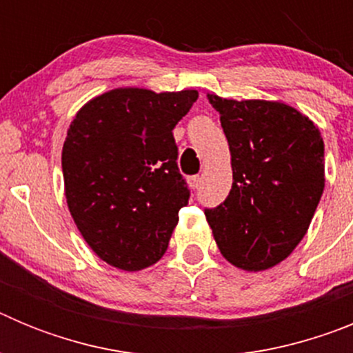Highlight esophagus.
<instances>
[{"instance_id": "34e87169", "label": "esophagus", "mask_w": 353, "mask_h": 353, "mask_svg": "<svg viewBox=\"0 0 353 353\" xmlns=\"http://www.w3.org/2000/svg\"><path fill=\"white\" fill-rule=\"evenodd\" d=\"M189 185H191L192 189H199V185H201V176H199V174L191 176V179H189Z\"/></svg>"}]
</instances>
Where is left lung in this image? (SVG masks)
<instances>
[{
  "label": "left lung",
  "instance_id": "1",
  "mask_svg": "<svg viewBox=\"0 0 353 353\" xmlns=\"http://www.w3.org/2000/svg\"><path fill=\"white\" fill-rule=\"evenodd\" d=\"M232 154V191L205 208L221 254L244 270L270 269L297 248L323 187V139L305 114L270 101L208 93Z\"/></svg>",
  "mask_w": 353,
  "mask_h": 353
}]
</instances>
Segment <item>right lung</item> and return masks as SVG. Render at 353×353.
I'll return each mask as SVG.
<instances>
[{
    "instance_id": "obj_1",
    "label": "right lung",
    "mask_w": 353,
    "mask_h": 353,
    "mask_svg": "<svg viewBox=\"0 0 353 353\" xmlns=\"http://www.w3.org/2000/svg\"><path fill=\"white\" fill-rule=\"evenodd\" d=\"M196 99V90L117 88L92 99L72 120L61 152L67 205L105 263L134 272L166 252L191 196L173 129Z\"/></svg>"
}]
</instances>
